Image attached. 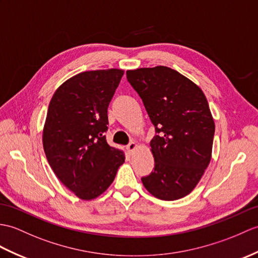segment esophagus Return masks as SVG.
I'll return each instance as SVG.
<instances>
[{
  "instance_id": "esophagus-1",
  "label": "esophagus",
  "mask_w": 258,
  "mask_h": 258,
  "mask_svg": "<svg viewBox=\"0 0 258 258\" xmlns=\"http://www.w3.org/2000/svg\"><path fill=\"white\" fill-rule=\"evenodd\" d=\"M136 148H137V144L135 142H131L128 145H127V147H126L128 154H133Z\"/></svg>"
}]
</instances>
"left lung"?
I'll use <instances>...</instances> for the list:
<instances>
[{"label": "left lung", "mask_w": 258, "mask_h": 258, "mask_svg": "<svg viewBox=\"0 0 258 258\" xmlns=\"http://www.w3.org/2000/svg\"><path fill=\"white\" fill-rule=\"evenodd\" d=\"M156 131L149 143L155 159L144 187L160 200H178L192 191L210 164L214 121L202 90L165 66L126 71Z\"/></svg>", "instance_id": "left-lung-1"}]
</instances>
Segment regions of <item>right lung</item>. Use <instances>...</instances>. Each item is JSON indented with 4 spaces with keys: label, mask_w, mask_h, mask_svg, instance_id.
Segmentation results:
<instances>
[{
    "label": "right lung",
    "mask_w": 258,
    "mask_h": 258,
    "mask_svg": "<svg viewBox=\"0 0 258 258\" xmlns=\"http://www.w3.org/2000/svg\"><path fill=\"white\" fill-rule=\"evenodd\" d=\"M124 75L122 69L78 74L59 87L48 106L43 146L52 171L64 187L82 200L102 195L125 160L111 147L107 107Z\"/></svg>",
    "instance_id": "1"
}]
</instances>
